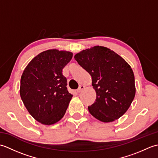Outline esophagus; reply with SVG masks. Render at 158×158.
<instances>
[{
    "label": "esophagus",
    "mask_w": 158,
    "mask_h": 158,
    "mask_svg": "<svg viewBox=\"0 0 158 158\" xmlns=\"http://www.w3.org/2000/svg\"><path fill=\"white\" fill-rule=\"evenodd\" d=\"M85 88V86L84 85H80L79 88H78V89H77V93H80L81 91H83V89H84Z\"/></svg>",
    "instance_id": "esophagus-1"
}]
</instances>
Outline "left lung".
<instances>
[{"label":"left lung","mask_w":158,"mask_h":158,"mask_svg":"<svg viewBox=\"0 0 158 158\" xmlns=\"http://www.w3.org/2000/svg\"><path fill=\"white\" fill-rule=\"evenodd\" d=\"M74 58L92 77L96 98L88 106L90 114L105 123L119 119L136 94L135 75L128 63L113 50L99 45L82 50Z\"/></svg>","instance_id":"1"}]
</instances>
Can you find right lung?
<instances>
[{"instance_id": "add662e5", "label": "right lung", "mask_w": 158, "mask_h": 158, "mask_svg": "<svg viewBox=\"0 0 158 158\" xmlns=\"http://www.w3.org/2000/svg\"><path fill=\"white\" fill-rule=\"evenodd\" d=\"M72 58L70 52L48 49L35 56L23 70L20 96L29 113L43 125L59 122L72 99L62 75Z\"/></svg>"}]
</instances>
